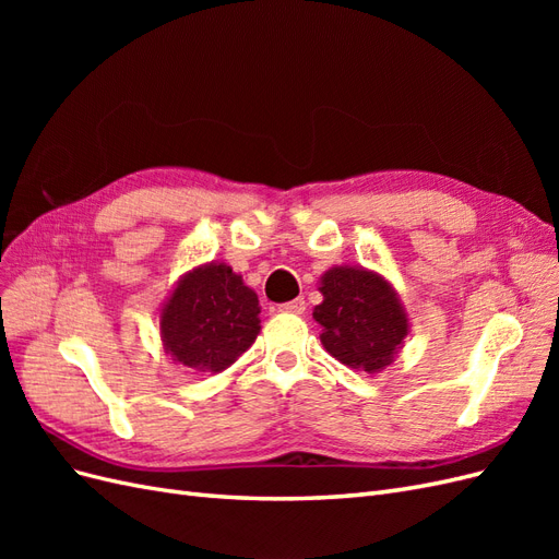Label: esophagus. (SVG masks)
I'll return each mask as SVG.
<instances>
[{
    "instance_id": "obj_1",
    "label": "esophagus",
    "mask_w": 559,
    "mask_h": 559,
    "mask_svg": "<svg viewBox=\"0 0 559 559\" xmlns=\"http://www.w3.org/2000/svg\"><path fill=\"white\" fill-rule=\"evenodd\" d=\"M280 312H289V314H302V312H306V300H302V298H296V300L284 302V306H280Z\"/></svg>"
}]
</instances>
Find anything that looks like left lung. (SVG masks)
Returning <instances> with one entry per match:
<instances>
[{
    "label": "left lung",
    "instance_id": "obj_1",
    "mask_svg": "<svg viewBox=\"0 0 559 559\" xmlns=\"http://www.w3.org/2000/svg\"><path fill=\"white\" fill-rule=\"evenodd\" d=\"M319 292L324 300L312 317L331 357L368 376L392 366L411 331L394 286L361 265H335L321 275Z\"/></svg>",
    "mask_w": 559,
    "mask_h": 559
}]
</instances>
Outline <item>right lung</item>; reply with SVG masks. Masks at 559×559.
<instances>
[{
  "label": "right lung",
  "instance_id": "obj_1",
  "mask_svg": "<svg viewBox=\"0 0 559 559\" xmlns=\"http://www.w3.org/2000/svg\"><path fill=\"white\" fill-rule=\"evenodd\" d=\"M259 296L226 263L183 273L160 308V341L173 361L222 373L242 357L261 331Z\"/></svg>",
  "mask_w": 559,
  "mask_h": 559
}]
</instances>
